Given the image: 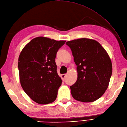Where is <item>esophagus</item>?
Listing matches in <instances>:
<instances>
[{"mask_svg":"<svg viewBox=\"0 0 127 127\" xmlns=\"http://www.w3.org/2000/svg\"><path fill=\"white\" fill-rule=\"evenodd\" d=\"M65 76H66V74H62V75H61V77H62V80H64V79H65Z\"/></svg>","mask_w":127,"mask_h":127,"instance_id":"obj_1","label":"esophagus"}]
</instances>
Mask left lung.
I'll list each match as a JSON object with an SVG mask.
<instances>
[{
  "label": "left lung",
  "mask_w": 127,
  "mask_h": 127,
  "mask_svg": "<svg viewBox=\"0 0 127 127\" xmlns=\"http://www.w3.org/2000/svg\"><path fill=\"white\" fill-rule=\"evenodd\" d=\"M77 66V79L70 86L72 97L90 102L100 98L107 90L112 71L111 59L99 43L81 38L66 42Z\"/></svg>",
  "instance_id": "obj_1"
}]
</instances>
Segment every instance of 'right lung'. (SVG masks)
<instances>
[{"mask_svg":"<svg viewBox=\"0 0 127 127\" xmlns=\"http://www.w3.org/2000/svg\"><path fill=\"white\" fill-rule=\"evenodd\" d=\"M66 41L46 37L32 39L19 56L18 68L23 90L35 102L47 104L55 100L62 85L57 71V52Z\"/></svg>","mask_w":127,"mask_h":127,"instance_id":"obj_1","label":"right lung"}]
</instances>
